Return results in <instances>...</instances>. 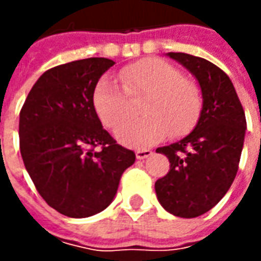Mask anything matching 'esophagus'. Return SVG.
<instances>
[{
    "mask_svg": "<svg viewBox=\"0 0 261 261\" xmlns=\"http://www.w3.org/2000/svg\"><path fill=\"white\" fill-rule=\"evenodd\" d=\"M151 153H152V151H151V149H138V151L136 152V156H137V159H145V158H148Z\"/></svg>",
    "mask_w": 261,
    "mask_h": 261,
    "instance_id": "obj_1",
    "label": "esophagus"
}]
</instances>
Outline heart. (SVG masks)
I'll return each mask as SVG.
<instances>
[{
    "mask_svg": "<svg viewBox=\"0 0 261 261\" xmlns=\"http://www.w3.org/2000/svg\"><path fill=\"white\" fill-rule=\"evenodd\" d=\"M117 76L127 96H144L140 106L144 117L120 127L116 133L120 144L149 147L168 133L172 137L185 136L197 124L202 109L201 91L172 64L148 57L123 67ZM124 92L109 76H102L92 91L93 110L110 130H116L128 116Z\"/></svg>",
    "mask_w": 261,
    "mask_h": 261,
    "instance_id": "b5f03b06",
    "label": "heart"
}]
</instances>
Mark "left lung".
<instances>
[{"label":"left lung","mask_w":261,"mask_h":261,"mask_svg":"<svg viewBox=\"0 0 261 261\" xmlns=\"http://www.w3.org/2000/svg\"><path fill=\"white\" fill-rule=\"evenodd\" d=\"M168 56L197 78L202 110L189 136L156 149L168 156L170 169L155 181V192L166 211L181 218H194L217 205L235 180L246 117L229 76L219 67L192 54Z\"/></svg>","instance_id":"8db88e82"}]
</instances>
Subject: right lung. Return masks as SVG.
<instances>
[{
  "label": "right lung",
  "instance_id": "right-lung-1",
  "mask_svg": "<svg viewBox=\"0 0 261 261\" xmlns=\"http://www.w3.org/2000/svg\"><path fill=\"white\" fill-rule=\"evenodd\" d=\"M112 65L113 60L92 57L47 69L20 109L26 170L43 200L71 218L108 207L123 172L136 161L103 128L92 106V91Z\"/></svg>",
  "mask_w": 261,
  "mask_h": 261
}]
</instances>
